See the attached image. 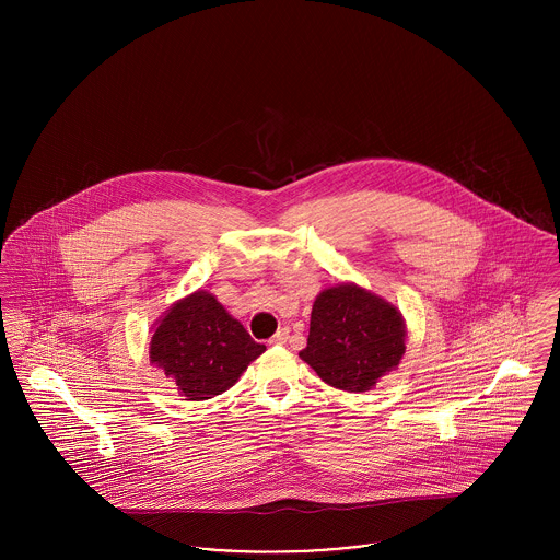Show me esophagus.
I'll return each instance as SVG.
<instances>
[{
	"label": "esophagus",
	"instance_id": "34e87169",
	"mask_svg": "<svg viewBox=\"0 0 560 560\" xmlns=\"http://www.w3.org/2000/svg\"><path fill=\"white\" fill-rule=\"evenodd\" d=\"M291 338V331H289V327H282V329H278L271 338H269V342L271 345H287V340Z\"/></svg>",
	"mask_w": 560,
	"mask_h": 560
}]
</instances>
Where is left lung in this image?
Returning <instances> with one entry per match:
<instances>
[{
  "label": "left lung",
  "instance_id": "left-lung-1",
  "mask_svg": "<svg viewBox=\"0 0 560 560\" xmlns=\"http://www.w3.org/2000/svg\"><path fill=\"white\" fill-rule=\"evenodd\" d=\"M399 308L353 282L323 289L311 315V334L300 358L325 384L345 393H366L405 353Z\"/></svg>",
  "mask_w": 560,
  "mask_h": 560
}]
</instances>
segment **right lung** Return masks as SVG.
<instances>
[{
    "label": "right lung",
    "instance_id": "add662e5",
    "mask_svg": "<svg viewBox=\"0 0 560 560\" xmlns=\"http://www.w3.org/2000/svg\"><path fill=\"white\" fill-rule=\"evenodd\" d=\"M151 331V364L176 384L185 400L226 393L265 351V345L254 342L218 298L202 289L176 300Z\"/></svg>",
    "mask_w": 560,
    "mask_h": 560
}]
</instances>
